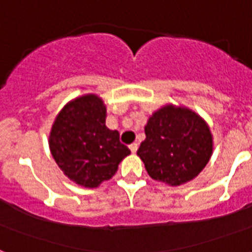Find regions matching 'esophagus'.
Returning <instances> with one entry per match:
<instances>
[{
  "mask_svg": "<svg viewBox=\"0 0 252 252\" xmlns=\"http://www.w3.org/2000/svg\"><path fill=\"white\" fill-rule=\"evenodd\" d=\"M138 149V144L137 142H133V144H130L129 145V150L132 152V153H136Z\"/></svg>",
  "mask_w": 252,
  "mask_h": 252,
  "instance_id": "obj_1",
  "label": "esophagus"
}]
</instances>
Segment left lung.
Listing matches in <instances>:
<instances>
[{
    "mask_svg": "<svg viewBox=\"0 0 252 252\" xmlns=\"http://www.w3.org/2000/svg\"><path fill=\"white\" fill-rule=\"evenodd\" d=\"M137 156L152 179L180 186L195 179L213 154L211 128L188 107L167 103L149 116Z\"/></svg>",
    "mask_w": 252,
    "mask_h": 252,
    "instance_id": "8db88e82",
    "label": "left lung"
}]
</instances>
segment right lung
I'll use <instances>...</instances> for the list:
<instances>
[{
    "label": "right lung",
    "mask_w": 252,
    "mask_h": 252,
    "mask_svg": "<svg viewBox=\"0 0 252 252\" xmlns=\"http://www.w3.org/2000/svg\"><path fill=\"white\" fill-rule=\"evenodd\" d=\"M107 110L96 94L72 99L57 114L49 132V150L65 176L78 186L96 188L110 180L130 150L118 130L106 126Z\"/></svg>",
    "instance_id": "add662e5"
}]
</instances>
